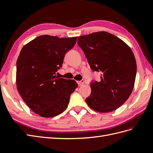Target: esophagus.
<instances>
[{
    "label": "esophagus",
    "instance_id": "34e87169",
    "mask_svg": "<svg viewBox=\"0 0 153 153\" xmlns=\"http://www.w3.org/2000/svg\"><path fill=\"white\" fill-rule=\"evenodd\" d=\"M84 84V80H81L80 81H78V86H82L83 84Z\"/></svg>",
    "mask_w": 153,
    "mask_h": 153
}]
</instances>
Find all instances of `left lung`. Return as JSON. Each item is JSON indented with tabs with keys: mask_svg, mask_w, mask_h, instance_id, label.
I'll use <instances>...</instances> for the list:
<instances>
[{
	"mask_svg": "<svg viewBox=\"0 0 153 153\" xmlns=\"http://www.w3.org/2000/svg\"><path fill=\"white\" fill-rule=\"evenodd\" d=\"M77 43L92 70L102 73L100 82L91 83L87 104L99 112L116 110L128 99L135 84L137 64L131 48L104 31L78 37Z\"/></svg>",
	"mask_w": 153,
	"mask_h": 153,
	"instance_id": "obj_1",
	"label": "left lung"
}]
</instances>
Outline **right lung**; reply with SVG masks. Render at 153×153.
<instances>
[{
	"mask_svg": "<svg viewBox=\"0 0 153 153\" xmlns=\"http://www.w3.org/2000/svg\"><path fill=\"white\" fill-rule=\"evenodd\" d=\"M76 39L43 35L21 50L16 62L17 89L27 105L41 117H52L64 112L78 86L76 81L56 75Z\"/></svg>",
	"mask_w": 153,
	"mask_h": 153,
	"instance_id": "1",
	"label": "right lung"
}]
</instances>
